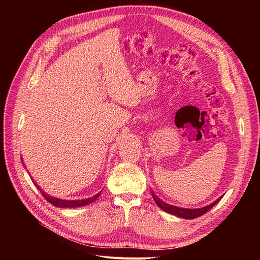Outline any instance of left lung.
Instances as JSON below:
<instances>
[{"label": "left lung", "instance_id": "left-lung-1", "mask_svg": "<svg viewBox=\"0 0 260 260\" xmlns=\"http://www.w3.org/2000/svg\"><path fill=\"white\" fill-rule=\"evenodd\" d=\"M153 195V199L155 201V203L157 204V206H158L159 208H161L162 210L169 212V214H172L175 216H178L180 218H184V219H194V218H198L204 214H206V212L214 207L216 204L221 200V198L218 199L216 202L211 203L210 205L206 206V207H203V208H199V209H185V208H180V207H176V206H172V205H169V204H166L165 202L160 201L157 196L152 193Z\"/></svg>", "mask_w": 260, "mask_h": 260}]
</instances>
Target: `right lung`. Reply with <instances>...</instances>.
I'll return each instance as SVG.
<instances>
[{
    "instance_id": "right-lung-1",
    "label": "right lung",
    "mask_w": 260,
    "mask_h": 260,
    "mask_svg": "<svg viewBox=\"0 0 260 260\" xmlns=\"http://www.w3.org/2000/svg\"><path fill=\"white\" fill-rule=\"evenodd\" d=\"M38 186V185H37ZM39 191L41 192V194L43 195V198L48 201L49 203H51L52 205L56 206V207H60V208H73V207H80V206H84L88 205V204H91L92 202L95 201L99 196L101 195V192L98 193L96 195L92 196V198H89L86 200H79V201H65V200H59V199H55L52 198V196L45 194L43 191H41V188L38 186Z\"/></svg>"
}]
</instances>
